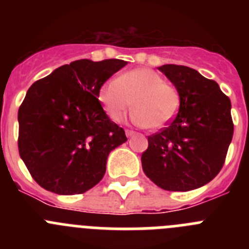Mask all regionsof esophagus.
Wrapping results in <instances>:
<instances>
[{
  "label": "esophagus",
  "mask_w": 249,
  "mask_h": 249,
  "mask_svg": "<svg viewBox=\"0 0 249 249\" xmlns=\"http://www.w3.org/2000/svg\"><path fill=\"white\" fill-rule=\"evenodd\" d=\"M136 132L132 131V129H126V136L127 137H132V136H135Z\"/></svg>",
  "instance_id": "esophagus-1"
}]
</instances>
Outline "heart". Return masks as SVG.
<instances>
[{
    "label": "heart",
    "mask_w": 249,
    "mask_h": 249,
    "mask_svg": "<svg viewBox=\"0 0 249 249\" xmlns=\"http://www.w3.org/2000/svg\"><path fill=\"white\" fill-rule=\"evenodd\" d=\"M98 100L113 122H120L133 103L132 121L153 129L166 127L181 105L178 89L151 68H136L106 81L101 86Z\"/></svg>",
    "instance_id": "b5f03b06"
}]
</instances>
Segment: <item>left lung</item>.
Segmentation results:
<instances>
[{
	"label": "left lung",
	"mask_w": 249,
	"mask_h": 249,
	"mask_svg": "<svg viewBox=\"0 0 249 249\" xmlns=\"http://www.w3.org/2000/svg\"><path fill=\"white\" fill-rule=\"evenodd\" d=\"M158 70L178 89L181 105L168 126L148 136L142 168L162 190L187 192L212 181L223 167L233 137L231 101L218 83L193 68Z\"/></svg>",
	"instance_id": "obj_1"
}]
</instances>
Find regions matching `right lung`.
<instances>
[{
	"label": "right lung",
	"instance_id": "right-lung-1",
	"mask_svg": "<svg viewBox=\"0 0 249 249\" xmlns=\"http://www.w3.org/2000/svg\"><path fill=\"white\" fill-rule=\"evenodd\" d=\"M126 65L78 59L28 89L18 109V152L45 190L80 195L102 179L109 152L127 137L103 111L98 92Z\"/></svg>",
	"mask_w": 249,
	"mask_h": 249
}]
</instances>
